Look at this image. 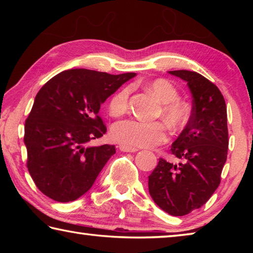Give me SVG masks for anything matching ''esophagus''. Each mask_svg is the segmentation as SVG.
Wrapping results in <instances>:
<instances>
[{"instance_id":"34e87169","label":"esophagus","mask_w":253,"mask_h":253,"mask_svg":"<svg viewBox=\"0 0 253 253\" xmlns=\"http://www.w3.org/2000/svg\"><path fill=\"white\" fill-rule=\"evenodd\" d=\"M119 149H121L122 152H126V153H135V152L138 151L137 148L128 147V146H125V145H121V146H119Z\"/></svg>"}]
</instances>
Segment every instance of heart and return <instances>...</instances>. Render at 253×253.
<instances>
[{
    "label": "heart",
    "mask_w": 253,
    "mask_h": 253,
    "mask_svg": "<svg viewBox=\"0 0 253 253\" xmlns=\"http://www.w3.org/2000/svg\"><path fill=\"white\" fill-rule=\"evenodd\" d=\"M147 90L162 102V115L169 126L179 129L190 117V108L178 100V91L169 81L157 79L147 85ZM129 88H123L109 102V111L113 116H122L128 109ZM113 138L117 143L131 148H145L160 145L168 140V128L161 122H143L138 119H124L115 124L111 129Z\"/></svg>",
    "instance_id": "b5f03b06"
}]
</instances>
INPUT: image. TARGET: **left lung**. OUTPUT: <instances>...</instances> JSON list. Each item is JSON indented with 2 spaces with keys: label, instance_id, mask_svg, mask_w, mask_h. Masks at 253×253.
Wrapping results in <instances>:
<instances>
[{
  "label": "left lung",
  "instance_id": "left-lung-1",
  "mask_svg": "<svg viewBox=\"0 0 253 253\" xmlns=\"http://www.w3.org/2000/svg\"><path fill=\"white\" fill-rule=\"evenodd\" d=\"M169 74L186 83L192 114L170 148L181 162L161 158L148 176V191L163 211L182 216L207 203L219 186L228 155V116L219 88L205 77L188 70Z\"/></svg>",
  "mask_w": 253,
  "mask_h": 253
}]
</instances>
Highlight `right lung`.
Wrapping results in <instances>:
<instances>
[{"label": "right lung", "instance_id": "add662e5", "mask_svg": "<svg viewBox=\"0 0 253 253\" xmlns=\"http://www.w3.org/2000/svg\"><path fill=\"white\" fill-rule=\"evenodd\" d=\"M135 76L70 69L51 78L37 93L25 121L24 145L29 173L44 195L71 202L90 190L116 153L114 145H89L107 130L98 116L100 105Z\"/></svg>", "mask_w": 253, "mask_h": 253}]
</instances>
